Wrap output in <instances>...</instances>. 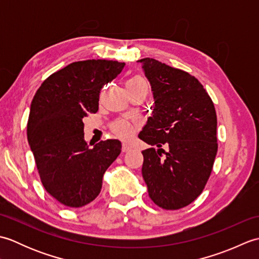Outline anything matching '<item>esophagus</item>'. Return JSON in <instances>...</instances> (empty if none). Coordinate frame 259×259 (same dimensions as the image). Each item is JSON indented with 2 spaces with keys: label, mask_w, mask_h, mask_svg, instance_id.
<instances>
[{
  "label": "esophagus",
  "mask_w": 259,
  "mask_h": 259,
  "mask_svg": "<svg viewBox=\"0 0 259 259\" xmlns=\"http://www.w3.org/2000/svg\"><path fill=\"white\" fill-rule=\"evenodd\" d=\"M131 149V146L129 144H126V142H123L122 144V151L125 152V151H129Z\"/></svg>",
  "instance_id": "1"
}]
</instances>
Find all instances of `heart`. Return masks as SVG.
Instances as JSON below:
<instances>
[{
  "label": "heart",
  "mask_w": 259,
  "mask_h": 259,
  "mask_svg": "<svg viewBox=\"0 0 259 259\" xmlns=\"http://www.w3.org/2000/svg\"><path fill=\"white\" fill-rule=\"evenodd\" d=\"M141 84H146V82L142 78H139V76H137V78L130 81V85H141ZM112 130L115 135L121 137V138H126V137H129L131 135L133 128H131V125L128 122H125V121H118V122H115L112 125Z\"/></svg>",
  "instance_id": "1"
}]
</instances>
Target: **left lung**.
I'll return each mask as SVG.
<instances>
[{
    "instance_id": "left-lung-1",
    "label": "left lung",
    "mask_w": 259,
    "mask_h": 259,
    "mask_svg": "<svg viewBox=\"0 0 259 259\" xmlns=\"http://www.w3.org/2000/svg\"><path fill=\"white\" fill-rule=\"evenodd\" d=\"M138 62L155 100L138 136L151 146L142 151V177L151 200L176 210L201 194L211 174L218 149L216 111L195 76L155 59Z\"/></svg>"
}]
</instances>
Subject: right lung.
<instances>
[{
  "label": "right lung",
  "instance_id": "add662e5",
  "mask_svg": "<svg viewBox=\"0 0 259 259\" xmlns=\"http://www.w3.org/2000/svg\"><path fill=\"white\" fill-rule=\"evenodd\" d=\"M123 67L111 60L70 63L43 81L33 97L27 141L43 187L64 206L79 208L95 200L104 172L120 155L117 139L89 148L83 118L98 111L102 87Z\"/></svg>",
  "mask_w": 259,
  "mask_h": 259
}]
</instances>
